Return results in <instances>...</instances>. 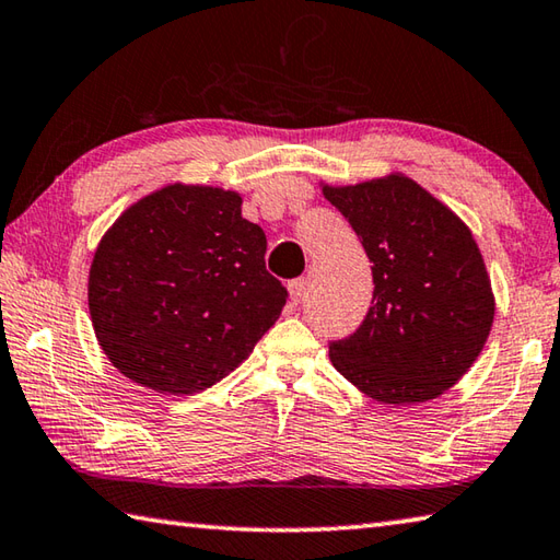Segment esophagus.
Wrapping results in <instances>:
<instances>
[{"mask_svg": "<svg viewBox=\"0 0 560 560\" xmlns=\"http://www.w3.org/2000/svg\"><path fill=\"white\" fill-rule=\"evenodd\" d=\"M303 293H306V279L289 281V299H291L293 306H299L301 299H303Z\"/></svg>", "mask_w": 560, "mask_h": 560, "instance_id": "esophagus-1", "label": "esophagus"}]
</instances>
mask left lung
<instances>
[{"label":"left lung","instance_id":"left-lung-1","mask_svg":"<svg viewBox=\"0 0 560 560\" xmlns=\"http://www.w3.org/2000/svg\"><path fill=\"white\" fill-rule=\"evenodd\" d=\"M372 261V306L330 362L382 404H423L472 368L494 320L492 283L472 232L404 174L323 186Z\"/></svg>","mask_w":560,"mask_h":560}]
</instances>
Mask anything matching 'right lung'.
Returning a JSON list of instances; mask_svg holds the SVG:
<instances>
[{"mask_svg": "<svg viewBox=\"0 0 560 560\" xmlns=\"http://www.w3.org/2000/svg\"><path fill=\"white\" fill-rule=\"evenodd\" d=\"M267 235L235 190L149 192L100 240L88 279L95 338L147 389L196 394L249 358L287 303L264 261Z\"/></svg>", "mask_w": 560, "mask_h": 560, "instance_id": "right-lung-1", "label": "right lung"}]
</instances>
